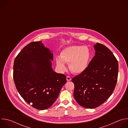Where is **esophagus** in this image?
Here are the masks:
<instances>
[{
    "label": "esophagus",
    "mask_w": 128,
    "mask_h": 128,
    "mask_svg": "<svg viewBox=\"0 0 128 128\" xmlns=\"http://www.w3.org/2000/svg\"><path fill=\"white\" fill-rule=\"evenodd\" d=\"M66 80H67V81H70V80H71V78L70 76H67L66 77Z\"/></svg>",
    "instance_id": "esophagus-1"
}]
</instances>
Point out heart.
Listing matches in <instances>:
<instances>
[{"mask_svg":"<svg viewBox=\"0 0 128 128\" xmlns=\"http://www.w3.org/2000/svg\"><path fill=\"white\" fill-rule=\"evenodd\" d=\"M92 58V52L87 46H72L64 48L60 58L56 59V64L61 71L66 70L65 64H69L70 70L74 74H80L88 68Z\"/></svg>","mask_w":128,"mask_h":128,"instance_id":"1","label":"heart"}]
</instances>
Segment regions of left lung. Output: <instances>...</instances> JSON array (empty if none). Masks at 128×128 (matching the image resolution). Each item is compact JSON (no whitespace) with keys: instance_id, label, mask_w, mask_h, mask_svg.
I'll use <instances>...</instances> for the list:
<instances>
[{"instance_id":"1","label":"left lung","mask_w":128,"mask_h":128,"mask_svg":"<svg viewBox=\"0 0 128 128\" xmlns=\"http://www.w3.org/2000/svg\"><path fill=\"white\" fill-rule=\"evenodd\" d=\"M94 46L95 55L87 69L72 79L75 100L90 109L101 105L112 95L118 71V62L111 50L99 43Z\"/></svg>"}]
</instances>
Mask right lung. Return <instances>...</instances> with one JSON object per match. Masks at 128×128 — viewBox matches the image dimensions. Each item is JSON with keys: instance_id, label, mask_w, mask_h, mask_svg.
Returning a JSON list of instances; mask_svg holds the SVG:
<instances>
[{"instance_id": "1", "label": "right lung", "mask_w": 128, "mask_h": 128, "mask_svg": "<svg viewBox=\"0 0 128 128\" xmlns=\"http://www.w3.org/2000/svg\"><path fill=\"white\" fill-rule=\"evenodd\" d=\"M51 60L53 54L40 41L25 46L14 61L13 78L18 92L39 110L52 105L66 82L64 74L53 70Z\"/></svg>"}]
</instances>
